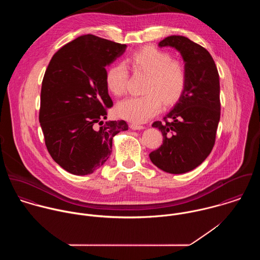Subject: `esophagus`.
Wrapping results in <instances>:
<instances>
[{
  "label": "esophagus",
  "instance_id": "34e87169",
  "mask_svg": "<svg viewBox=\"0 0 260 260\" xmlns=\"http://www.w3.org/2000/svg\"><path fill=\"white\" fill-rule=\"evenodd\" d=\"M129 127H130L132 130H141V129H144L143 126L138 125V124H130Z\"/></svg>",
  "mask_w": 260,
  "mask_h": 260
}]
</instances>
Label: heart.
I'll return each mask as SVG.
<instances>
[{
  "label": "heart",
  "mask_w": 260,
  "mask_h": 260,
  "mask_svg": "<svg viewBox=\"0 0 260 260\" xmlns=\"http://www.w3.org/2000/svg\"><path fill=\"white\" fill-rule=\"evenodd\" d=\"M136 71L147 75L144 96L132 97L121 101L116 114L133 123H144L156 115L162 105H172L182 96L187 84L185 64L172 59L171 54L155 47H144L130 57ZM128 71L124 64L117 63L106 72V85L115 96L126 93Z\"/></svg>",
  "instance_id": "obj_1"
}]
</instances>
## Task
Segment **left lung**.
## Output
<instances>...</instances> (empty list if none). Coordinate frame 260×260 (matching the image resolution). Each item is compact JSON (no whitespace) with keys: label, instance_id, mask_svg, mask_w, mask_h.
Returning <instances> with one entry per match:
<instances>
[{"label":"left lung","instance_id":"8db88e82","mask_svg":"<svg viewBox=\"0 0 260 260\" xmlns=\"http://www.w3.org/2000/svg\"><path fill=\"white\" fill-rule=\"evenodd\" d=\"M173 47L185 62V90L163 121L152 127L161 130L163 143L149 154L159 169L182 174L199 166L215 144L220 119L219 74L213 58L202 46L183 36H169L159 47Z\"/></svg>","mask_w":260,"mask_h":260}]
</instances>
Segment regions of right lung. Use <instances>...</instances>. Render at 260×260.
<instances>
[{
  "label": "right lung",
  "mask_w": 260,
  "mask_h": 260,
  "mask_svg": "<svg viewBox=\"0 0 260 260\" xmlns=\"http://www.w3.org/2000/svg\"><path fill=\"white\" fill-rule=\"evenodd\" d=\"M125 44L91 34L64 45L45 72L39 121L51 157L74 175L91 174L112 153L113 137L128 130L124 120L103 122L113 106L106 66Z\"/></svg>",
  "instance_id": "add662e5"
}]
</instances>
